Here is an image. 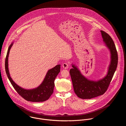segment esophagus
<instances>
[{
  "instance_id": "obj_1",
  "label": "esophagus",
  "mask_w": 126,
  "mask_h": 126,
  "mask_svg": "<svg viewBox=\"0 0 126 126\" xmlns=\"http://www.w3.org/2000/svg\"><path fill=\"white\" fill-rule=\"evenodd\" d=\"M62 66H63V68L67 69L68 68V67H69V64L68 63H63V64Z\"/></svg>"
}]
</instances>
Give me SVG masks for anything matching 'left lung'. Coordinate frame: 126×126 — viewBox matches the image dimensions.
I'll return each mask as SVG.
<instances>
[{"instance_id":"1","label":"left lung","mask_w":126,"mask_h":126,"mask_svg":"<svg viewBox=\"0 0 126 126\" xmlns=\"http://www.w3.org/2000/svg\"><path fill=\"white\" fill-rule=\"evenodd\" d=\"M103 42L110 50V61L107 75L97 81L91 80L83 76L74 64L70 70L74 90L77 95L82 99H91L102 95L107 91L115 71L118 63V55L114 43L108 34L100 31Z\"/></svg>"}]
</instances>
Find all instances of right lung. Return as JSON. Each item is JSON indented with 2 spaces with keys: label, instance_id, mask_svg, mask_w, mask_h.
<instances>
[{
  "label": "right lung",
  "instance_id": "obj_1",
  "mask_svg": "<svg viewBox=\"0 0 126 126\" xmlns=\"http://www.w3.org/2000/svg\"><path fill=\"white\" fill-rule=\"evenodd\" d=\"M13 42L8 48L5 59V70L8 78L12 85L18 94L29 101L43 102L47 100L53 93L54 80L60 72L61 65L58 64L48 70L42 83L37 88L32 89H25L16 84L11 78L8 68V57L10 49L13 45Z\"/></svg>",
  "mask_w": 126,
  "mask_h": 126
}]
</instances>
